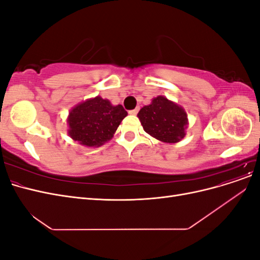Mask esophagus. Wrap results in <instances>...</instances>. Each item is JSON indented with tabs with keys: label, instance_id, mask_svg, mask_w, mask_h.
I'll use <instances>...</instances> for the list:
<instances>
[{
	"label": "esophagus",
	"instance_id": "obj_1",
	"mask_svg": "<svg viewBox=\"0 0 260 260\" xmlns=\"http://www.w3.org/2000/svg\"><path fill=\"white\" fill-rule=\"evenodd\" d=\"M138 112H139V108H136V109H132V111H130L129 114L130 115H137Z\"/></svg>",
	"mask_w": 260,
	"mask_h": 260
}]
</instances>
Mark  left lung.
<instances>
[{
	"label": "left lung",
	"mask_w": 260,
	"mask_h": 260,
	"mask_svg": "<svg viewBox=\"0 0 260 260\" xmlns=\"http://www.w3.org/2000/svg\"><path fill=\"white\" fill-rule=\"evenodd\" d=\"M138 118L144 131L161 142L178 143L185 137L186 112L164 95L154 98L151 104L141 108Z\"/></svg>",
	"instance_id": "1"
}]
</instances>
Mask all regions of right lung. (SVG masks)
Masks as SVG:
<instances>
[{
  "mask_svg": "<svg viewBox=\"0 0 260 260\" xmlns=\"http://www.w3.org/2000/svg\"><path fill=\"white\" fill-rule=\"evenodd\" d=\"M127 115L121 105H113L99 95L88 99L70 109L68 136L80 145L99 147L113 139Z\"/></svg>",
  "mask_w": 260,
  "mask_h": 260,
  "instance_id": "right-lung-1",
  "label": "right lung"
}]
</instances>
